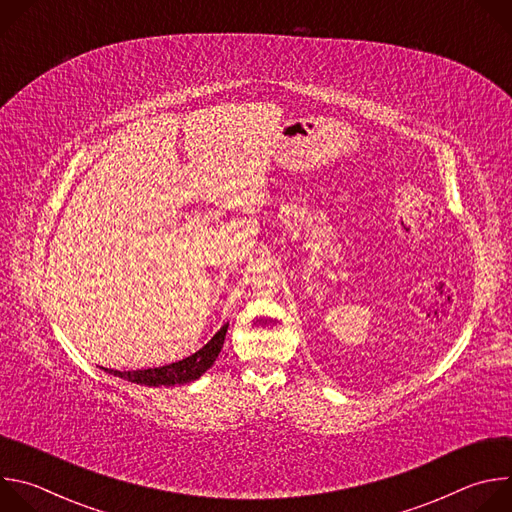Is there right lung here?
I'll return each mask as SVG.
<instances>
[{"label":"right lung","instance_id":"obj_1","mask_svg":"<svg viewBox=\"0 0 512 512\" xmlns=\"http://www.w3.org/2000/svg\"><path fill=\"white\" fill-rule=\"evenodd\" d=\"M227 328L229 324H225L221 330H218L198 352L166 364V367H158V369H143V371H115V369H103L105 373L125 379L129 383H137V385H148V387H174V385H186L192 383L196 379H200L221 352L223 344H225V336H227Z\"/></svg>","mask_w":512,"mask_h":512}]
</instances>
